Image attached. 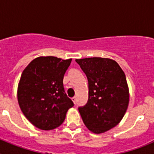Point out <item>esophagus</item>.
<instances>
[{"mask_svg": "<svg viewBox=\"0 0 154 154\" xmlns=\"http://www.w3.org/2000/svg\"><path fill=\"white\" fill-rule=\"evenodd\" d=\"M75 99H76V97H75V96H74V97L72 98V100L73 103H74L75 104Z\"/></svg>", "mask_w": 154, "mask_h": 154, "instance_id": "34e87169", "label": "esophagus"}]
</instances>
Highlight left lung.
Instances as JSON below:
<instances>
[{
    "label": "left lung",
    "instance_id": "obj_1",
    "mask_svg": "<svg viewBox=\"0 0 154 154\" xmlns=\"http://www.w3.org/2000/svg\"><path fill=\"white\" fill-rule=\"evenodd\" d=\"M89 82V99L79 111L92 133H102L123 119L129 104L126 75L118 63L106 58L76 59Z\"/></svg>",
    "mask_w": 154,
    "mask_h": 154
}]
</instances>
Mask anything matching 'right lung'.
<instances>
[{
	"label": "right lung",
	"mask_w": 154,
	"mask_h": 154,
	"mask_svg": "<svg viewBox=\"0 0 154 154\" xmlns=\"http://www.w3.org/2000/svg\"><path fill=\"white\" fill-rule=\"evenodd\" d=\"M72 59L38 57L31 61L21 74L17 100L23 114L37 128L51 130L65 119L74 106L65 92L63 78Z\"/></svg>",
	"instance_id": "right-lung-1"
}]
</instances>
